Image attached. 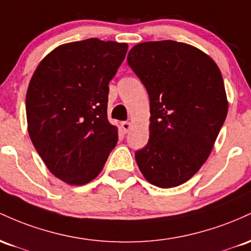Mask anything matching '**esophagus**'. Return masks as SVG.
Wrapping results in <instances>:
<instances>
[{
  "label": "esophagus",
  "mask_w": 251,
  "mask_h": 251,
  "mask_svg": "<svg viewBox=\"0 0 251 251\" xmlns=\"http://www.w3.org/2000/svg\"><path fill=\"white\" fill-rule=\"evenodd\" d=\"M121 126H122V129H123V131H125V133H128V131L130 130V128H131V122H129V121H126V122L121 123Z\"/></svg>",
  "instance_id": "esophagus-1"
}]
</instances>
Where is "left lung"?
I'll return each instance as SVG.
<instances>
[{
  "label": "left lung",
  "mask_w": 251,
  "mask_h": 251,
  "mask_svg": "<svg viewBox=\"0 0 251 251\" xmlns=\"http://www.w3.org/2000/svg\"><path fill=\"white\" fill-rule=\"evenodd\" d=\"M126 60L151 104L149 141L135 160L154 186H179L206 161L226 118L221 70L202 50L173 40L135 45Z\"/></svg>",
  "instance_id": "obj_1"
}]
</instances>
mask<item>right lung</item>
Wrapping results in <instances>:
<instances>
[{
	"mask_svg": "<svg viewBox=\"0 0 251 251\" xmlns=\"http://www.w3.org/2000/svg\"><path fill=\"white\" fill-rule=\"evenodd\" d=\"M128 45L91 38L58 46L33 73L26 95L28 134L53 176L92 181L118 139L108 121L109 81Z\"/></svg>",
	"mask_w": 251,
	"mask_h": 251,
	"instance_id": "1",
	"label": "right lung"
}]
</instances>
